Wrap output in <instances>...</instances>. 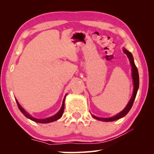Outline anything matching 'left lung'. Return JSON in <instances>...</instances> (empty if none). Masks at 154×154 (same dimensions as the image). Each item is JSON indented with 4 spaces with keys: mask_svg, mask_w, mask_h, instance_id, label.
I'll use <instances>...</instances> for the list:
<instances>
[{
    "mask_svg": "<svg viewBox=\"0 0 154 154\" xmlns=\"http://www.w3.org/2000/svg\"><path fill=\"white\" fill-rule=\"evenodd\" d=\"M123 51L124 54H126L128 58L130 60V66H131V68H132V81H133V85H134L133 93H132L131 98L130 99L129 102L128 103L124 109V110H122L121 112H119V113L116 115V116L111 117V118H100V117H96L95 116H94V115H92L94 118L98 119V120L103 121V122H112V121L117 120V119H119L122 118H123V117H124L128 113L129 111L130 110V109L132 108V105H133L134 103V99L136 98L137 91H138V89H139V72H138L137 68L134 64V58H133V56H132V54L124 48H123Z\"/></svg>",
    "mask_w": 154,
    "mask_h": 154,
    "instance_id": "left-lung-1",
    "label": "left lung"
}]
</instances>
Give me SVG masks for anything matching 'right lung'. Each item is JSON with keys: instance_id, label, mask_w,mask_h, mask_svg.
<instances>
[{"instance_id": "add662e5", "label": "right lung", "mask_w": 154, "mask_h": 154, "mask_svg": "<svg viewBox=\"0 0 154 154\" xmlns=\"http://www.w3.org/2000/svg\"><path fill=\"white\" fill-rule=\"evenodd\" d=\"M66 94L64 96L63 102H62V106L58 113L54 115V116H51V117H49V118H47L45 119H38V118H34V117L31 116L27 111H26L24 109H23L22 106H21L20 103H18V101L16 100V99H15V100H16V103L17 104V106H18V107H19L20 111L22 112V113L24 114V116L26 117L27 118L31 119V120L33 122H37V123L47 124V123H50V122H53L54 121L58 120V119H59L62 116V115H63V113H64V101H65V98H66Z\"/></svg>"}]
</instances>
